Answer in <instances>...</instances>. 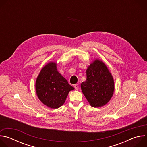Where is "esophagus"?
Segmentation results:
<instances>
[{
	"label": "esophagus",
	"mask_w": 147,
	"mask_h": 147,
	"mask_svg": "<svg viewBox=\"0 0 147 147\" xmlns=\"http://www.w3.org/2000/svg\"><path fill=\"white\" fill-rule=\"evenodd\" d=\"M74 88H75L76 90H78V88H79L78 84H74Z\"/></svg>",
	"instance_id": "obj_1"
}]
</instances>
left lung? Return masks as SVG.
I'll return each mask as SVG.
<instances>
[{"instance_id": "obj_1", "label": "left lung", "mask_w": 147, "mask_h": 147, "mask_svg": "<svg viewBox=\"0 0 147 147\" xmlns=\"http://www.w3.org/2000/svg\"><path fill=\"white\" fill-rule=\"evenodd\" d=\"M87 80L81 84L83 94L94 108L102 107L111 99L114 92V80L104 63L95 59L86 71Z\"/></svg>"}]
</instances>
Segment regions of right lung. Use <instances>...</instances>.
<instances>
[{
	"label": "right lung",
	"instance_id": "add662e5",
	"mask_svg": "<svg viewBox=\"0 0 147 147\" xmlns=\"http://www.w3.org/2000/svg\"><path fill=\"white\" fill-rule=\"evenodd\" d=\"M74 88L57 70L56 63L51 61L40 70L35 82L39 99L50 108L57 109L64 104L69 92Z\"/></svg>",
	"mask_w": 147,
	"mask_h": 147
}]
</instances>
